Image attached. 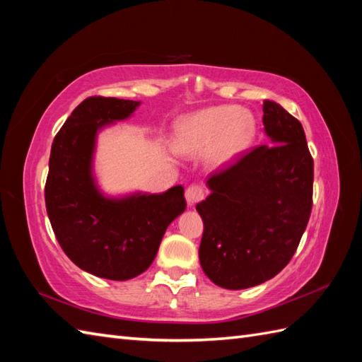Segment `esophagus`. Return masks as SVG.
Wrapping results in <instances>:
<instances>
[{
    "label": "esophagus",
    "mask_w": 362,
    "mask_h": 362,
    "mask_svg": "<svg viewBox=\"0 0 362 362\" xmlns=\"http://www.w3.org/2000/svg\"><path fill=\"white\" fill-rule=\"evenodd\" d=\"M204 197H205V191L201 185H191L185 191V199H187V204L189 206H193L197 202H201Z\"/></svg>",
    "instance_id": "esophagus-1"
}]
</instances>
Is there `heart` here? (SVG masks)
Instances as JSON below:
<instances>
[{"mask_svg": "<svg viewBox=\"0 0 362 362\" xmlns=\"http://www.w3.org/2000/svg\"><path fill=\"white\" fill-rule=\"evenodd\" d=\"M257 132L253 113L236 105H216L177 119L173 148L185 158L206 153L213 166H226L247 148Z\"/></svg>", "mask_w": 362, "mask_h": 362, "instance_id": "1", "label": "heart"}]
</instances>
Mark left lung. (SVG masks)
Wrapping results in <instances>:
<instances>
[{
  "instance_id": "obj_1",
  "label": "left lung",
  "mask_w": 362,
  "mask_h": 362,
  "mask_svg": "<svg viewBox=\"0 0 362 362\" xmlns=\"http://www.w3.org/2000/svg\"><path fill=\"white\" fill-rule=\"evenodd\" d=\"M263 113L271 144L211 175L210 196L196 205L204 221L201 266L226 289L274 279L296 253L311 213L314 163L303 127L269 99Z\"/></svg>"
}]
</instances>
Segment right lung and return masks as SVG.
<instances>
[{"label": "right lung", "instance_id": "right-lung-1", "mask_svg": "<svg viewBox=\"0 0 362 362\" xmlns=\"http://www.w3.org/2000/svg\"><path fill=\"white\" fill-rule=\"evenodd\" d=\"M140 101L87 98L54 138L45 202L60 247L82 271L124 281L156 258L168 226L185 211L183 187L110 196L95 174L98 135L129 119Z\"/></svg>", "mask_w": 362, "mask_h": 362}]
</instances>
